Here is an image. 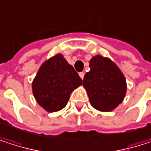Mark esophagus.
<instances>
[{
  "instance_id": "34e87169",
  "label": "esophagus",
  "mask_w": 151,
  "mask_h": 151,
  "mask_svg": "<svg viewBox=\"0 0 151 151\" xmlns=\"http://www.w3.org/2000/svg\"><path fill=\"white\" fill-rule=\"evenodd\" d=\"M78 74H79V77H80V78H81L82 79L84 78V76H85V73H84L83 72H82V73H79Z\"/></svg>"
}]
</instances>
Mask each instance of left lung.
I'll return each mask as SVG.
<instances>
[{"instance_id": "8db88e82", "label": "left lung", "mask_w": 151, "mask_h": 151, "mask_svg": "<svg viewBox=\"0 0 151 151\" xmlns=\"http://www.w3.org/2000/svg\"><path fill=\"white\" fill-rule=\"evenodd\" d=\"M90 71L86 73L83 86L93 107L110 112L120 105L127 93L126 78L110 58L96 55L89 61Z\"/></svg>"}]
</instances>
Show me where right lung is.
<instances>
[{"label":"right lung","mask_w":151,"mask_h":151,"mask_svg":"<svg viewBox=\"0 0 151 151\" xmlns=\"http://www.w3.org/2000/svg\"><path fill=\"white\" fill-rule=\"evenodd\" d=\"M82 79L61 53L45 60L32 81L33 95L49 113L63 109Z\"/></svg>","instance_id":"1"}]
</instances>
